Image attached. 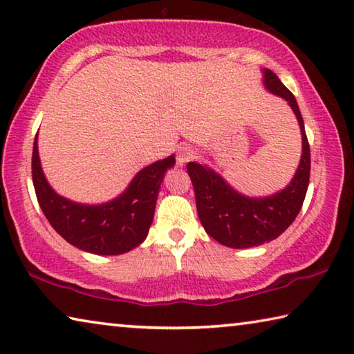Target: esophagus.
Listing matches in <instances>:
<instances>
[{
  "label": "esophagus",
  "instance_id": "34e87169",
  "mask_svg": "<svg viewBox=\"0 0 354 354\" xmlns=\"http://www.w3.org/2000/svg\"><path fill=\"white\" fill-rule=\"evenodd\" d=\"M194 149L190 147H181L178 149L176 153V162L178 165H186L187 162H190L194 159Z\"/></svg>",
  "mask_w": 354,
  "mask_h": 354
}]
</instances>
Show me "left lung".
I'll list each match as a JSON object with an SVG mask.
<instances>
[{"label": "left lung", "mask_w": 354, "mask_h": 354, "mask_svg": "<svg viewBox=\"0 0 354 354\" xmlns=\"http://www.w3.org/2000/svg\"><path fill=\"white\" fill-rule=\"evenodd\" d=\"M263 83L269 93L287 100L299 122L302 154L288 186L268 197H248L207 165L187 164L201 225L217 243L232 249L255 248L279 238L301 211L310 178V148L298 102L272 71H263Z\"/></svg>", "instance_id": "obj_1"}]
</instances>
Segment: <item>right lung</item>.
Here are the masks:
<instances>
[{
  "mask_svg": "<svg viewBox=\"0 0 354 354\" xmlns=\"http://www.w3.org/2000/svg\"><path fill=\"white\" fill-rule=\"evenodd\" d=\"M175 156L140 170L127 189L100 205H83L56 194L42 171L37 137L32 147V184L39 206L58 234L74 248L94 255H121L148 236L160 184Z\"/></svg>",
  "mask_w": 354,
  "mask_h": 354,
  "instance_id": "1",
  "label": "right lung"
}]
</instances>
